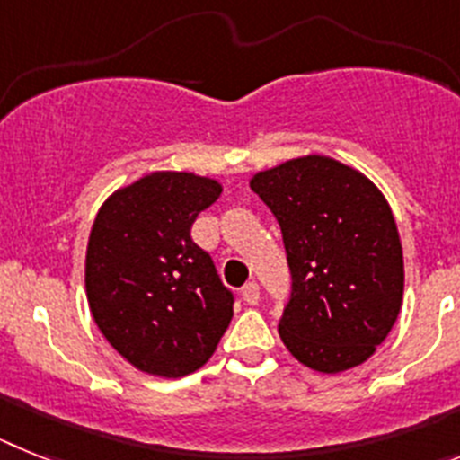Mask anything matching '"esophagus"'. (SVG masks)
<instances>
[{"instance_id": "1", "label": "esophagus", "mask_w": 460, "mask_h": 460, "mask_svg": "<svg viewBox=\"0 0 460 460\" xmlns=\"http://www.w3.org/2000/svg\"><path fill=\"white\" fill-rule=\"evenodd\" d=\"M243 301H245L247 305H257V303H259V285H257V282H247V285L243 287Z\"/></svg>"}]
</instances>
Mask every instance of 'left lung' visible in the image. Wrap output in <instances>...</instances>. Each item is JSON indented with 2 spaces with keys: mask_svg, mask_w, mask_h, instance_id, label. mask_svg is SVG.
<instances>
[{
  "mask_svg": "<svg viewBox=\"0 0 460 460\" xmlns=\"http://www.w3.org/2000/svg\"><path fill=\"white\" fill-rule=\"evenodd\" d=\"M250 187L282 229L294 285L278 331L291 357L329 375L368 361L396 324L405 287L385 194L326 155L257 171Z\"/></svg>",
  "mask_w": 460,
  "mask_h": 460,
  "instance_id": "1",
  "label": "left lung"
}]
</instances>
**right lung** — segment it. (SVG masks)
Returning <instances> with one entry per match:
<instances>
[{"label": "right lung", "instance_id": "right-lung-1", "mask_svg": "<svg viewBox=\"0 0 460 460\" xmlns=\"http://www.w3.org/2000/svg\"><path fill=\"white\" fill-rule=\"evenodd\" d=\"M222 182L191 171H153L99 208L85 252L94 324L119 357L159 377H185L215 354L234 298L213 259L191 241Z\"/></svg>", "mask_w": 460, "mask_h": 460}]
</instances>
